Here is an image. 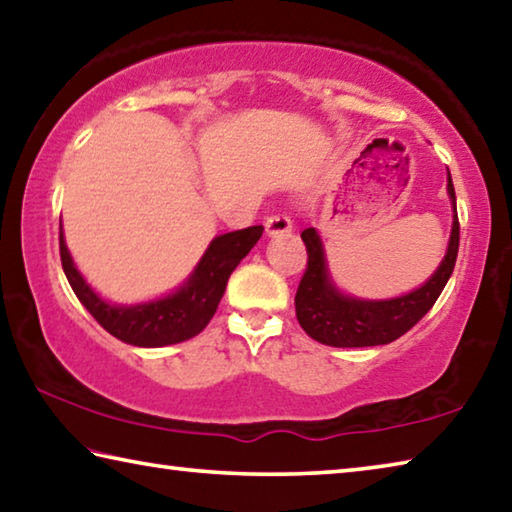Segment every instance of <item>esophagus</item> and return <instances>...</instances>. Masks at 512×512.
<instances>
[{
	"label": "esophagus",
	"mask_w": 512,
	"mask_h": 512,
	"mask_svg": "<svg viewBox=\"0 0 512 512\" xmlns=\"http://www.w3.org/2000/svg\"><path fill=\"white\" fill-rule=\"evenodd\" d=\"M266 235L275 237V235H286V232L293 230V221L286 215H271L266 219Z\"/></svg>",
	"instance_id": "34e87169"
}]
</instances>
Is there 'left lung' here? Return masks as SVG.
<instances>
[{
  "label": "left lung",
  "instance_id": "8db88e82",
  "mask_svg": "<svg viewBox=\"0 0 512 512\" xmlns=\"http://www.w3.org/2000/svg\"><path fill=\"white\" fill-rule=\"evenodd\" d=\"M448 197L452 203V230L445 257L436 271L414 291L389 300H362L342 293L331 280L327 255L315 228L302 230L309 253L306 273L295 293V315L313 340L329 347L389 345L410 331L439 300L448 284L459 253V217L452 176L448 170Z\"/></svg>",
  "mask_w": 512,
  "mask_h": 512
}]
</instances>
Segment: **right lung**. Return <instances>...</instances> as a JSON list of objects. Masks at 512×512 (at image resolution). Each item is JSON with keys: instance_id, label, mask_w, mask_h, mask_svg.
<instances>
[{"instance_id": "obj_1", "label": "right lung", "mask_w": 512, "mask_h": 512, "mask_svg": "<svg viewBox=\"0 0 512 512\" xmlns=\"http://www.w3.org/2000/svg\"><path fill=\"white\" fill-rule=\"evenodd\" d=\"M264 226L226 232L210 241L206 253L179 288L138 304H114L100 297L73 264L60 221V257L64 275L82 306L102 329L134 347H167L190 340L206 329L224 297L230 273L262 237Z\"/></svg>"}]
</instances>
